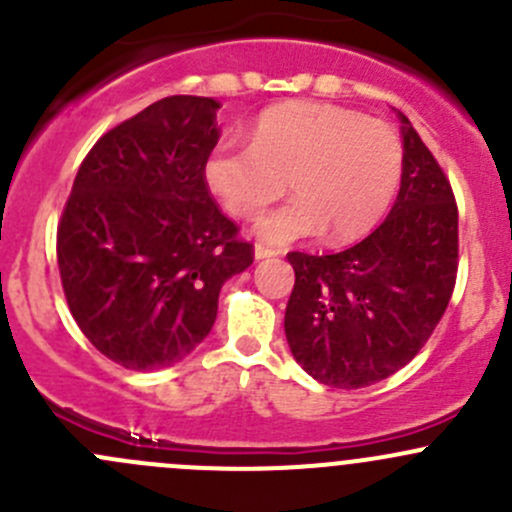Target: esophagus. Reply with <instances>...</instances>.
<instances>
[{
  "mask_svg": "<svg viewBox=\"0 0 512 512\" xmlns=\"http://www.w3.org/2000/svg\"><path fill=\"white\" fill-rule=\"evenodd\" d=\"M275 255H280V252L270 250V247L265 245H255V260H267V257H275Z\"/></svg>",
  "mask_w": 512,
  "mask_h": 512,
  "instance_id": "esophagus-1",
  "label": "esophagus"
}]
</instances>
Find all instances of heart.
Instances as JSON below:
<instances>
[{"label":"heart","instance_id":"1","mask_svg":"<svg viewBox=\"0 0 512 512\" xmlns=\"http://www.w3.org/2000/svg\"><path fill=\"white\" fill-rule=\"evenodd\" d=\"M404 168L394 128L352 108L287 101L260 113L252 143L223 141L203 178L235 218H255L287 188L294 200L255 225L262 245L287 247L329 230L334 240L364 235L384 218Z\"/></svg>","mask_w":512,"mask_h":512}]
</instances>
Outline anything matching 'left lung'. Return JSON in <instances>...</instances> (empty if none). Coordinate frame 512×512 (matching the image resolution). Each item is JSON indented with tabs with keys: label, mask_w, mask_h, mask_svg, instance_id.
Listing matches in <instances>:
<instances>
[{
	"label": "left lung",
	"mask_w": 512,
	"mask_h": 512,
	"mask_svg": "<svg viewBox=\"0 0 512 512\" xmlns=\"http://www.w3.org/2000/svg\"><path fill=\"white\" fill-rule=\"evenodd\" d=\"M404 168L386 220L334 255L289 252L287 344L319 384L361 389L409 364L441 322L458 272V208L441 165L399 113Z\"/></svg>",
	"instance_id": "obj_1"
}]
</instances>
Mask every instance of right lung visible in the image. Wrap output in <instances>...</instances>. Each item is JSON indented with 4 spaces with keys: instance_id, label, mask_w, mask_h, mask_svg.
Segmentation results:
<instances>
[{
    "instance_id": "obj_1",
    "label": "right lung",
    "mask_w": 512,
    "mask_h": 512,
    "mask_svg": "<svg viewBox=\"0 0 512 512\" xmlns=\"http://www.w3.org/2000/svg\"><path fill=\"white\" fill-rule=\"evenodd\" d=\"M220 103L168 96L103 133L56 232L61 285L81 332L116 364L165 369L213 329L220 289L252 265L203 178Z\"/></svg>"
}]
</instances>
